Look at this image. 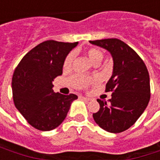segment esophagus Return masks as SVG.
I'll use <instances>...</instances> for the list:
<instances>
[{
  "label": "esophagus",
  "mask_w": 160,
  "mask_h": 160,
  "mask_svg": "<svg viewBox=\"0 0 160 160\" xmlns=\"http://www.w3.org/2000/svg\"><path fill=\"white\" fill-rule=\"evenodd\" d=\"M80 99H82V100H85V101H90V98H89L83 97V96H80Z\"/></svg>",
  "instance_id": "obj_1"
}]
</instances>
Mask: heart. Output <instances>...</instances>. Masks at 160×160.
I'll list each match as a JSON object with an SVG mask.
<instances>
[{
  "mask_svg": "<svg viewBox=\"0 0 160 160\" xmlns=\"http://www.w3.org/2000/svg\"><path fill=\"white\" fill-rule=\"evenodd\" d=\"M87 54L89 59L94 63V64H98L101 62V60L103 59V56L104 54L101 51L100 49H98V48H89L87 50ZM73 53H70L67 56L66 59L63 62V69L64 70H68L70 69V68L72 66V62H73ZM96 78H87L83 75H80V74H75L73 75L69 79L70 84L75 88H86L91 84L94 83L97 81Z\"/></svg>",
  "mask_w": 160,
  "mask_h": 160,
  "instance_id": "b5f03b06",
  "label": "heart"
}]
</instances>
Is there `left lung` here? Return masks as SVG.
<instances>
[{
    "label": "left lung",
    "mask_w": 160,
    "mask_h": 160,
    "mask_svg": "<svg viewBox=\"0 0 160 160\" xmlns=\"http://www.w3.org/2000/svg\"><path fill=\"white\" fill-rule=\"evenodd\" d=\"M107 49L113 58V73L105 92H112L108 101L98 99L100 108L93 113L94 121L110 133L127 130L138 120L150 100L148 68L138 54L118 38L90 41Z\"/></svg>",
    "instance_id": "8db88e82"
}]
</instances>
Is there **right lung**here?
Segmentation results:
<instances>
[{
    "label": "right lung",
    "mask_w": 160,
    "mask_h": 160,
    "mask_svg": "<svg viewBox=\"0 0 160 160\" xmlns=\"http://www.w3.org/2000/svg\"><path fill=\"white\" fill-rule=\"evenodd\" d=\"M78 42L48 40L31 49L19 62L12 79L15 107L28 123L41 131L52 130L66 118L75 94L53 91V80L62 74L63 62Z\"/></svg>",
    "instance_id": "obj_1"
}]
</instances>
